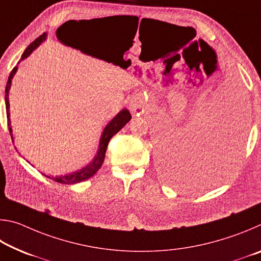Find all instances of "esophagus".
Segmentation results:
<instances>
[{
	"label": "esophagus",
	"instance_id": "esophagus-1",
	"mask_svg": "<svg viewBox=\"0 0 261 261\" xmlns=\"http://www.w3.org/2000/svg\"><path fill=\"white\" fill-rule=\"evenodd\" d=\"M130 110L134 114H141L144 112V103H143V100H141L140 98H138V96H136V98L131 99L130 100Z\"/></svg>",
	"mask_w": 261,
	"mask_h": 261
}]
</instances>
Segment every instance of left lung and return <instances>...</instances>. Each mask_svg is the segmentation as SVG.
Instances as JSON below:
<instances>
[{
    "instance_id": "8db88e82",
    "label": "left lung",
    "mask_w": 261,
    "mask_h": 261,
    "mask_svg": "<svg viewBox=\"0 0 261 261\" xmlns=\"http://www.w3.org/2000/svg\"><path fill=\"white\" fill-rule=\"evenodd\" d=\"M222 102L228 126H224L221 136L210 140L183 139L161 145L159 168L168 183L189 190H205L220 184L231 173L241 151L246 105L237 86L224 90Z\"/></svg>"
}]
</instances>
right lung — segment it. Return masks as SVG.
Masks as SVG:
<instances>
[{"label": "right lung", "mask_w": 261, "mask_h": 261, "mask_svg": "<svg viewBox=\"0 0 261 261\" xmlns=\"http://www.w3.org/2000/svg\"><path fill=\"white\" fill-rule=\"evenodd\" d=\"M59 30H57V31H59ZM64 34L68 39L73 38V32L70 29L65 30ZM45 39H46V33H43L42 35H40V37L35 39V40L32 43H31V45L28 48H26L25 51L23 53V55H21L20 61H23L24 59H26V57H29L31 53H32L35 49V48L40 45L42 41H45ZM17 69H18V67H15L14 69H12L10 76H9V79H8L7 86H6V109H7V117H8V126H9V131H10L12 141H14V136H12L11 122H10V112H9V108H10V106H9V90H10L12 78H14V76L16 74ZM130 120H131V114H130L129 110L122 109L121 112L118 113L116 116H115L113 120L108 123L107 125H106L102 135H101L98 152H96V155L94 156V159L92 160L90 165L84 167L83 169H81V170L74 171V173H72V174H68V175H64V176L63 175L56 176V177H50V176L45 175L46 177L54 179L55 182L62 183V184H76V183L83 182V180L92 177V176H93L96 173V171L100 169V167L102 166V163L105 161L106 151H107V146H108V143H109L110 138H112L114 135H116L117 132L120 131L122 127L124 126Z\"/></svg>", "instance_id": "obj_1"}]
</instances>
